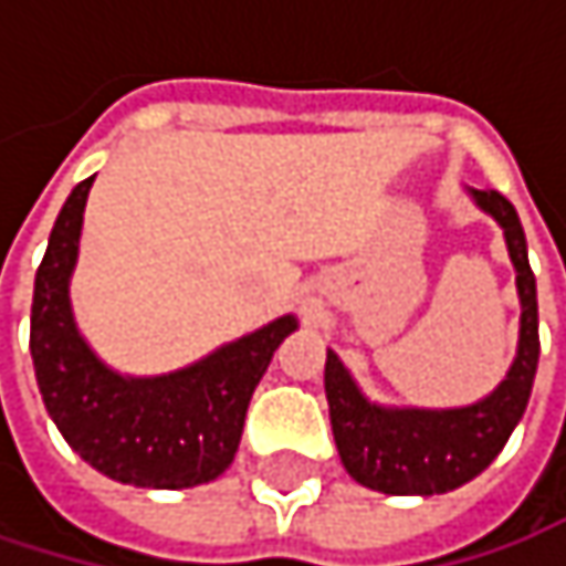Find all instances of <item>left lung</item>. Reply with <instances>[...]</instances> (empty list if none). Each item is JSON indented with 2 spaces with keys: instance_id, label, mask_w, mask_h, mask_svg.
<instances>
[{
  "instance_id": "left-lung-1",
  "label": "left lung",
  "mask_w": 566,
  "mask_h": 566,
  "mask_svg": "<svg viewBox=\"0 0 566 566\" xmlns=\"http://www.w3.org/2000/svg\"><path fill=\"white\" fill-rule=\"evenodd\" d=\"M479 206L499 219L517 269L521 344L509 380L465 409H380L367 402L347 377L337 354L327 350L324 390L331 429L344 469L367 489L387 495H442L485 472L505 449L511 429L524 416L537 374V284L527 265L521 219L502 192H475Z\"/></svg>"
}]
</instances>
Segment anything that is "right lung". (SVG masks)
<instances>
[{"label": "right lung", "mask_w": 566, "mask_h": 566, "mask_svg": "<svg viewBox=\"0 0 566 566\" xmlns=\"http://www.w3.org/2000/svg\"><path fill=\"white\" fill-rule=\"evenodd\" d=\"M91 182L94 176L71 189L35 272L29 347L45 409L67 446L107 479L140 489L212 482L235 459L249 399L294 317H279L170 377L111 374L77 337L67 304Z\"/></svg>", "instance_id": "add662e5"}]
</instances>
